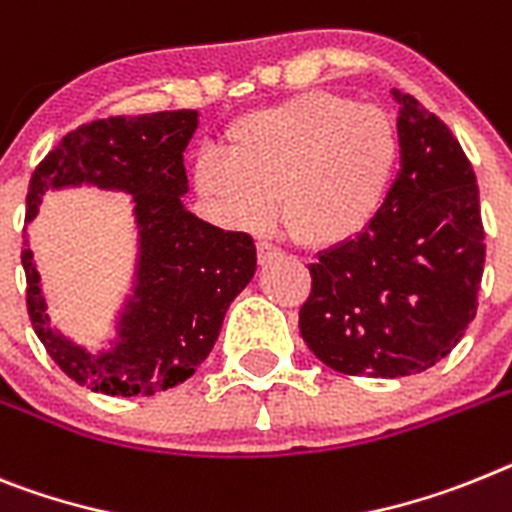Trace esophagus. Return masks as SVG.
<instances>
[{"label":"esophagus","instance_id":"1","mask_svg":"<svg viewBox=\"0 0 512 512\" xmlns=\"http://www.w3.org/2000/svg\"><path fill=\"white\" fill-rule=\"evenodd\" d=\"M256 256H259V264L266 266V264H272L274 259H279L282 256V251H279L277 246H272V243H256Z\"/></svg>","mask_w":512,"mask_h":512}]
</instances>
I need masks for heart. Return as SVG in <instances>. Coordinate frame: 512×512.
Here are the masks:
<instances>
[{"instance_id": "obj_1", "label": "heart", "mask_w": 512, "mask_h": 512, "mask_svg": "<svg viewBox=\"0 0 512 512\" xmlns=\"http://www.w3.org/2000/svg\"><path fill=\"white\" fill-rule=\"evenodd\" d=\"M227 155L202 150L194 186L227 225L259 230L279 209L298 243L336 248L381 214L399 170L391 116L331 90H308L243 113L225 131Z\"/></svg>"}]
</instances>
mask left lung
Listing matches in <instances>:
<instances>
[{
	"mask_svg": "<svg viewBox=\"0 0 512 512\" xmlns=\"http://www.w3.org/2000/svg\"><path fill=\"white\" fill-rule=\"evenodd\" d=\"M399 103L401 170L373 225L310 264L300 334L344 375L401 378L451 355L476 316L484 225L474 168L417 98Z\"/></svg>",
	"mask_w": 512,
	"mask_h": 512,
	"instance_id": "left-lung-1",
	"label": "left lung"
}]
</instances>
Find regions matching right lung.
Here are the masks:
<instances>
[{"mask_svg":"<svg viewBox=\"0 0 512 512\" xmlns=\"http://www.w3.org/2000/svg\"><path fill=\"white\" fill-rule=\"evenodd\" d=\"M196 111L111 116L69 131L33 170L25 222L48 189L93 183L131 194L139 227L134 292L119 318V342L87 352L51 326L33 251H23L28 316L51 360L80 386L108 396L168 391L207 360L222 318L256 272L248 233H225L183 209V150ZM28 246V240H25Z\"/></svg>","mask_w":512,"mask_h":512,"instance_id":"right-lung-1","label":"right lung"}]
</instances>
